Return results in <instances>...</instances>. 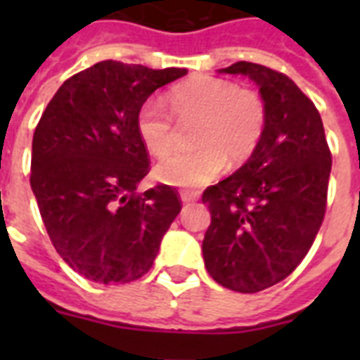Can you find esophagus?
Instances as JSON below:
<instances>
[{
    "instance_id": "34e87169",
    "label": "esophagus",
    "mask_w": 360,
    "mask_h": 360,
    "mask_svg": "<svg viewBox=\"0 0 360 360\" xmlns=\"http://www.w3.org/2000/svg\"><path fill=\"white\" fill-rule=\"evenodd\" d=\"M179 196H181V202L183 203H192V202H196L198 198H200V194H198V192H191V191H181Z\"/></svg>"
}]
</instances>
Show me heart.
I'll use <instances>...</instances> for the list:
<instances>
[{
	"mask_svg": "<svg viewBox=\"0 0 360 360\" xmlns=\"http://www.w3.org/2000/svg\"><path fill=\"white\" fill-rule=\"evenodd\" d=\"M168 104L181 123L196 121L192 130L196 147L172 153L157 166L158 179L174 186L207 185L224 169L228 158L233 164L245 162L259 146L267 124L259 93L214 76H196L174 86ZM136 129L155 157H162L174 146V120L155 98L140 106Z\"/></svg>",
	"mask_w": 360,
	"mask_h": 360,
	"instance_id": "heart-1",
	"label": "heart"
}]
</instances>
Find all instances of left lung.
<instances>
[{"label":"left lung","mask_w":360,"mask_h":360,"mask_svg":"<svg viewBox=\"0 0 360 360\" xmlns=\"http://www.w3.org/2000/svg\"><path fill=\"white\" fill-rule=\"evenodd\" d=\"M219 72L248 76L259 87L267 124L254 155L203 192L211 211L203 262L220 285L256 293L290 276L310 250L333 160L321 115L295 82L248 61Z\"/></svg>","instance_id":"obj_1"}]
</instances>
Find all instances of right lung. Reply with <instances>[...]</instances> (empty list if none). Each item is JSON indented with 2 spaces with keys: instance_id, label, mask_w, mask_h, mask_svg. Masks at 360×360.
Wrapping results in <instances>:
<instances>
[{
  "instance_id": "add662e5",
  "label": "right lung",
  "mask_w": 360,
  "mask_h": 360,
  "mask_svg": "<svg viewBox=\"0 0 360 360\" xmlns=\"http://www.w3.org/2000/svg\"><path fill=\"white\" fill-rule=\"evenodd\" d=\"M186 69L101 61L63 82L33 134L31 191L53 248L98 284H127L151 269L181 211L168 185L138 194L149 174L136 115Z\"/></svg>"
}]
</instances>
